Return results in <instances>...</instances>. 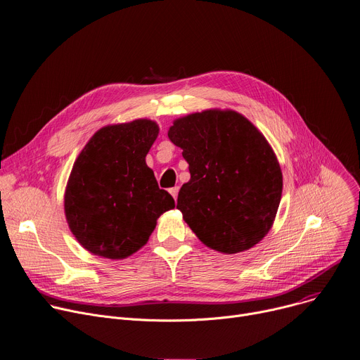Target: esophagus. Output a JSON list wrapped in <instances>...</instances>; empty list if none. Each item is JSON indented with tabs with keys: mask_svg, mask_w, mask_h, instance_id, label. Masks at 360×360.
<instances>
[{
	"mask_svg": "<svg viewBox=\"0 0 360 360\" xmlns=\"http://www.w3.org/2000/svg\"><path fill=\"white\" fill-rule=\"evenodd\" d=\"M169 193H171V195L174 197V200L176 201V198H178V193H179V186H174V188H171V189H169Z\"/></svg>",
	"mask_w": 360,
	"mask_h": 360,
	"instance_id": "esophagus-1",
	"label": "esophagus"
}]
</instances>
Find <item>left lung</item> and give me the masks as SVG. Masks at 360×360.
Instances as JSON below:
<instances>
[{"label": "left lung", "mask_w": 360, "mask_h": 360, "mask_svg": "<svg viewBox=\"0 0 360 360\" xmlns=\"http://www.w3.org/2000/svg\"><path fill=\"white\" fill-rule=\"evenodd\" d=\"M167 137L182 149L191 179L176 208L210 249L234 255L265 237L282 195V171L266 137L234 110L174 120Z\"/></svg>", "instance_id": "obj_1"}]
</instances>
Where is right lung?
Masks as SVG:
<instances>
[{
	"instance_id": "obj_1",
	"label": "right lung",
	"mask_w": 360,
	"mask_h": 360,
	"mask_svg": "<svg viewBox=\"0 0 360 360\" xmlns=\"http://www.w3.org/2000/svg\"><path fill=\"white\" fill-rule=\"evenodd\" d=\"M159 134L153 120L108 124L78 155L63 205L78 243L95 256L126 259L145 246L160 215L175 207L146 165Z\"/></svg>"
}]
</instances>
